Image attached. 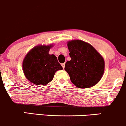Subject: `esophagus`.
<instances>
[{"instance_id":"1","label":"esophagus","mask_w":126,"mask_h":126,"mask_svg":"<svg viewBox=\"0 0 126 126\" xmlns=\"http://www.w3.org/2000/svg\"><path fill=\"white\" fill-rule=\"evenodd\" d=\"M62 67H63V69H64V67H65V63H62Z\"/></svg>"}]
</instances>
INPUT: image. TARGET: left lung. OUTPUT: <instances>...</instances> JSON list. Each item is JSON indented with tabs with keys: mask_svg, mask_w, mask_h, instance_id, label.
I'll return each instance as SVG.
<instances>
[{
	"mask_svg": "<svg viewBox=\"0 0 126 126\" xmlns=\"http://www.w3.org/2000/svg\"><path fill=\"white\" fill-rule=\"evenodd\" d=\"M71 58L65 64L64 70L71 82L78 88H87L100 81L105 70V61L92 45L81 40L68 41Z\"/></svg>",
	"mask_w": 126,
	"mask_h": 126,
	"instance_id": "obj_1",
	"label": "left lung"
}]
</instances>
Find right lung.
Returning a JSON list of instances; mask_svg holds the SVG:
<instances>
[{"label": "right lung", "mask_w": 126, "mask_h": 126, "mask_svg": "<svg viewBox=\"0 0 126 126\" xmlns=\"http://www.w3.org/2000/svg\"><path fill=\"white\" fill-rule=\"evenodd\" d=\"M50 45H38L31 49L23 62V70L26 78L32 83L45 85L53 79L55 73L63 69L54 54H49Z\"/></svg>", "instance_id": "obj_1"}]
</instances>
